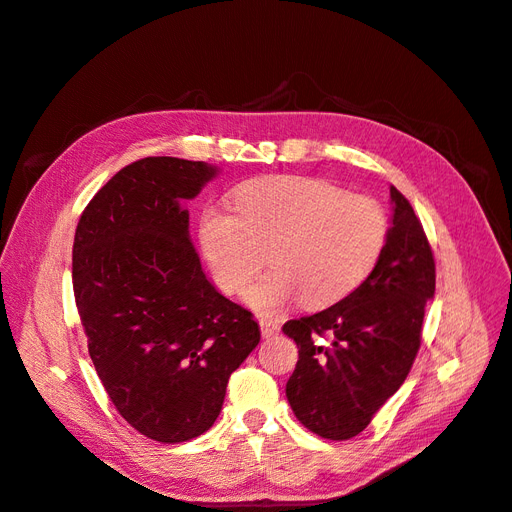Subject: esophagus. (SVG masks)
<instances>
[{
  "label": "esophagus",
  "instance_id": "34e87169",
  "mask_svg": "<svg viewBox=\"0 0 512 512\" xmlns=\"http://www.w3.org/2000/svg\"><path fill=\"white\" fill-rule=\"evenodd\" d=\"M258 325H260V331L265 338H271L280 331V323L269 319V316H258Z\"/></svg>",
  "mask_w": 512,
  "mask_h": 512
}]
</instances>
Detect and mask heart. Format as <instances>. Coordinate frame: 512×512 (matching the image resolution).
<instances>
[{
  "label": "heart",
  "instance_id": "b5f03b06",
  "mask_svg": "<svg viewBox=\"0 0 512 512\" xmlns=\"http://www.w3.org/2000/svg\"><path fill=\"white\" fill-rule=\"evenodd\" d=\"M230 209L200 213V252L226 295L241 293L267 252L271 269L243 297L260 314H280L303 297L312 308L347 299L375 271L390 237L377 200L316 176L243 183L230 193Z\"/></svg>",
  "mask_w": 512,
  "mask_h": 512
}]
</instances>
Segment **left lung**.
Masks as SVG:
<instances>
[{
    "label": "left lung",
    "mask_w": 512,
    "mask_h": 512,
    "mask_svg": "<svg viewBox=\"0 0 512 512\" xmlns=\"http://www.w3.org/2000/svg\"><path fill=\"white\" fill-rule=\"evenodd\" d=\"M390 198V237L370 278L331 308L282 327L299 349L286 398L297 420L325 439L362 433L403 385L435 295V260L420 219L396 187Z\"/></svg>",
    "instance_id": "left-lung-1"
}]
</instances>
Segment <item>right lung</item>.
I'll use <instances>...</instances> for the list:
<instances>
[{
  "label": "right lung",
  "mask_w": 512,
  "mask_h": 512,
  "mask_svg": "<svg viewBox=\"0 0 512 512\" xmlns=\"http://www.w3.org/2000/svg\"><path fill=\"white\" fill-rule=\"evenodd\" d=\"M215 174L204 161L140 159L75 230L73 290L96 375L120 416L161 444L209 431L260 342L254 314L206 280L189 239L183 202Z\"/></svg>",
  "instance_id": "obj_1"
}]
</instances>
